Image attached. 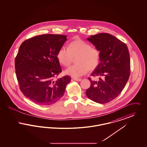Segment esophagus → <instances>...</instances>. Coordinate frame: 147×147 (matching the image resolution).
<instances>
[{"label": "esophagus", "mask_w": 147, "mask_h": 147, "mask_svg": "<svg viewBox=\"0 0 147 147\" xmlns=\"http://www.w3.org/2000/svg\"><path fill=\"white\" fill-rule=\"evenodd\" d=\"M73 79L75 80V81H77V82H80L82 80L81 79H79V78H73Z\"/></svg>", "instance_id": "esophagus-1"}]
</instances>
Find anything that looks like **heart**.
<instances>
[{
  "label": "heart",
  "mask_w": 147,
  "mask_h": 147,
  "mask_svg": "<svg viewBox=\"0 0 147 147\" xmlns=\"http://www.w3.org/2000/svg\"><path fill=\"white\" fill-rule=\"evenodd\" d=\"M59 62L64 66L69 65L76 58V64L71 65L65 70L67 75L74 78L82 77L88 70L92 71L97 68L100 62V52L91 47L89 43L79 39L70 42L68 49L61 48L57 53Z\"/></svg>",
  "instance_id": "1"
}]
</instances>
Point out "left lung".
<instances>
[{
    "label": "left lung",
    "mask_w": 147,
    "mask_h": 147,
    "mask_svg": "<svg viewBox=\"0 0 147 147\" xmlns=\"http://www.w3.org/2000/svg\"><path fill=\"white\" fill-rule=\"evenodd\" d=\"M87 40L100 51V63L91 76L87 97L99 104L107 103L117 97L124 89L130 74V57L126 44L113 35L101 33L91 35ZM102 78H100V77Z\"/></svg>",
    "instance_id": "8db88e82"
}]
</instances>
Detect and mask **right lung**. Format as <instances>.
<instances>
[{
	"label": "right lung",
	"mask_w": 147,
	"mask_h": 147,
	"mask_svg": "<svg viewBox=\"0 0 147 147\" xmlns=\"http://www.w3.org/2000/svg\"><path fill=\"white\" fill-rule=\"evenodd\" d=\"M67 40L65 35H39L22 42L19 48L15 66L20 89L37 104L56 102L71 80L69 76L55 79L62 71L57 53Z\"/></svg>",
	"instance_id": "1"
}]
</instances>
